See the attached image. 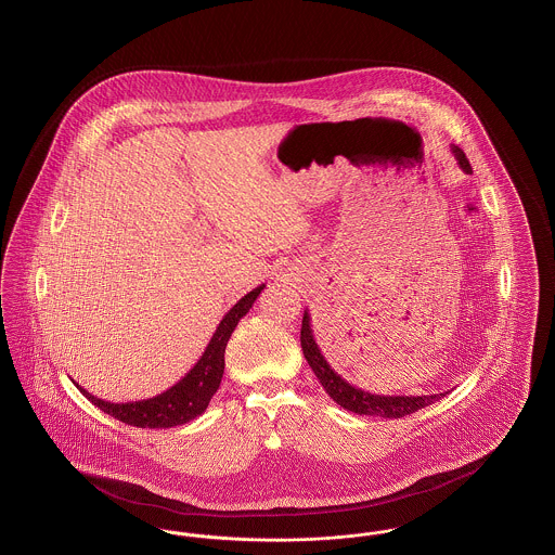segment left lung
<instances>
[{
	"instance_id": "obj_1",
	"label": "left lung",
	"mask_w": 555,
	"mask_h": 555,
	"mask_svg": "<svg viewBox=\"0 0 555 555\" xmlns=\"http://www.w3.org/2000/svg\"><path fill=\"white\" fill-rule=\"evenodd\" d=\"M452 153L456 156L461 169L465 173H470V165L466 160L465 153L459 146H452ZM301 349L310 363L311 372L320 379V384L324 386L328 397L336 404H340L343 409L353 411L357 415L400 420V417H406V415H411L448 395V392H440V395H422V397H402V395L400 397H382V395H372L357 386H351L347 379H343L334 372L331 363L322 356V351L313 338L308 310L304 311V322H301Z\"/></svg>"
}]
</instances>
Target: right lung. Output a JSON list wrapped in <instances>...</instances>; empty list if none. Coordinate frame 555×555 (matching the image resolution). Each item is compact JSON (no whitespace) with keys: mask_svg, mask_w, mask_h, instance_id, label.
Here are the masks:
<instances>
[{"mask_svg":"<svg viewBox=\"0 0 555 555\" xmlns=\"http://www.w3.org/2000/svg\"><path fill=\"white\" fill-rule=\"evenodd\" d=\"M264 287L267 285L249 291L231 310L227 311L222 315L221 324L212 334L208 347L199 357L198 363L181 377L176 386H171L169 390L156 395L153 399L112 402V400L96 399L82 386H78L76 382L74 384L103 413L133 427L167 429V427H176V425L196 420L206 411L208 402L221 386L222 372H224V347L231 334Z\"/></svg>","mask_w":555,"mask_h":555,"instance_id":"add662e5","label":"right lung"}]
</instances>
